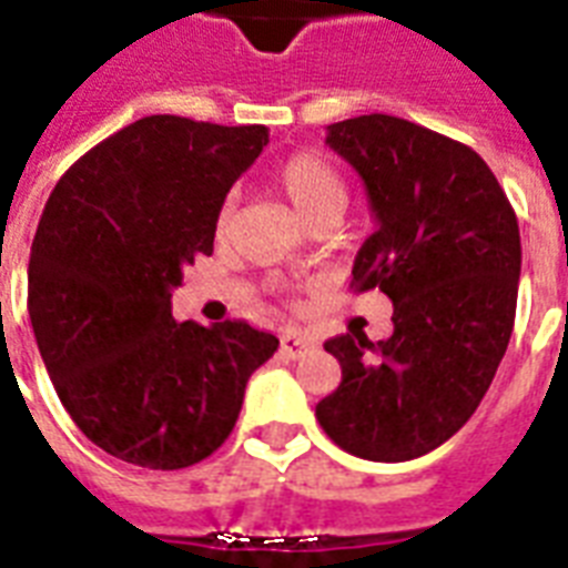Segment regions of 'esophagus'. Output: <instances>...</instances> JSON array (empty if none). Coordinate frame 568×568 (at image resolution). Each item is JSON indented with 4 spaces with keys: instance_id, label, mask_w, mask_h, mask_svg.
<instances>
[{
    "instance_id": "obj_1",
    "label": "esophagus",
    "mask_w": 568,
    "mask_h": 568,
    "mask_svg": "<svg viewBox=\"0 0 568 568\" xmlns=\"http://www.w3.org/2000/svg\"><path fill=\"white\" fill-rule=\"evenodd\" d=\"M310 347H312V338L301 336V333H285V336L280 338V351H283L285 356H292V359L306 354Z\"/></svg>"
}]
</instances>
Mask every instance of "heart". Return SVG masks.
I'll return each instance as SVG.
<instances>
[{
  "instance_id": "obj_1",
  "label": "heart",
  "mask_w": 568,
  "mask_h": 568,
  "mask_svg": "<svg viewBox=\"0 0 568 568\" xmlns=\"http://www.w3.org/2000/svg\"><path fill=\"white\" fill-rule=\"evenodd\" d=\"M274 182L280 185L288 200L294 203V209L306 217V221H315L318 214L324 212H342L347 200V185L345 176L338 173V168L333 162H327L324 155L318 153H294L288 159L276 164ZM232 223V200L221 205V214H217V232H226Z\"/></svg>"
}]
</instances>
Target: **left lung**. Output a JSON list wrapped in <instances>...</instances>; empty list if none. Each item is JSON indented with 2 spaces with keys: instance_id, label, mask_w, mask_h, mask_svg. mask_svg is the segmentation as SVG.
<instances>
[{
  "instance_id": "1",
  "label": "left lung",
  "mask_w": 568,
  "mask_h": 568,
  "mask_svg": "<svg viewBox=\"0 0 568 568\" xmlns=\"http://www.w3.org/2000/svg\"><path fill=\"white\" fill-rule=\"evenodd\" d=\"M363 176L377 230L354 292L379 288L392 336L324 342L342 383L315 406L338 448L374 463L430 454L471 418L510 345L521 241L510 200L471 146L392 114L327 126Z\"/></svg>"
}]
</instances>
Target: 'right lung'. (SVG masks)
<instances>
[{"label": "right lung", "instance_id": "1", "mask_svg": "<svg viewBox=\"0 0 568 568\" xmlns=\"http://www.w3.org/2000/svg\"><path fill=\"white\" fill-rule=\"evenodd\" d=\"M265 126L135 120L58 180L29 258V318L75 427L141 468H189L239 422L250 374L280 338L247 321L171 315L182 267L212 256L226 191Z\"/></svg>", "mask_w": 568, "mask_h": 568}]
</instances>
